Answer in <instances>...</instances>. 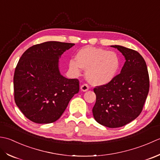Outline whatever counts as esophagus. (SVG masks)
I'll return each instance as SVG.
<instances>
[{
  "label": "esophagus",
  "mask_w": 160,
  "mask_h": 160,
  "mask_svg": "<svg viewBox=\"0 0 160 160\" xmlns=\"http://www.w3.org/2000/svg\"><path fill=\"white\" fill-rule=\"evenodd\" d=\"M88 89H89V87L87 84H83L81 86V91H83V92H86V91L88 90Z\"/></svg>",
  "instance_id": "esophagus-1"
}]
</instances>
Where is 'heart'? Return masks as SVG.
<instances>
[{
	"mask_svg": "<svg viewBox=\"0 0 160 160\" xmlns=\"http://www.w3.org/2000/svg\"><path fill=\"white\" fill-rule=\"evenodd\" d=\"M75 59L69 61V70L74 76H79L81 69L86 70V79L94 86L109 83L115 77L120 66L117 53L106 49L87 46L77 52Z\"/></svg>",
	"mask_w": 160,
	"mask_h": 160,
	"instance_id": "heart-1",
	"label": "heart"
}]
</instances>
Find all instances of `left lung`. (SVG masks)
Instances as JSON below:
<instances>
[{
    "mask_svg": "<svg viewBox=\"0 0 160 160\" xmlns=\"http://www.w3.org/2000/svg\"><path fill=\"white\" fill-rule=\"evenodd\" d=\"M117 49L126 62L119 74L104 86L96 87L94 119L108 128H119L133 121L141 113L149 91L146 63L137 51L121 45Z\"/></svg>",
    "mask_w": 160,
    "mask_h": 160,
    "instance_id": "8db88e82",
    "label": "left lung"
}]
</instances>
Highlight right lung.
Segmentation results:
<instances>
[{
    "label": "right lung",
    "mask_w": 160,
    "mask_h": 160,
    "mask_svg": "<svg viewBox=\"0 0 160 160\" xmlns=\"http://www.w3.org/2000/svg\"><path fill=\"white\" fill-rule=\"evenodd\" d=\"M74 43L48 41L22 54L14 76V100L22 114L37 123L56 122L79 91L76 79L61 75L59 58Z\"/></svg>",
    "instance_id": "right-lung-1"
}]
</instances>
